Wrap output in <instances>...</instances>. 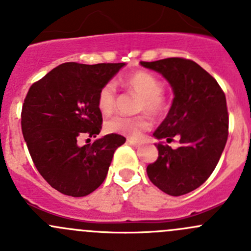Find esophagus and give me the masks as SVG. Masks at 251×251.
I'll return each instance as SVG.
<instances>
[{
  "label": "esophagus",
  "instance_id": "34e87169",
  "mask_svg": "<svg viewBox=\"0 0 251 251\" xmlns=\"http://www.w3.org/2000/svg\"><path fill=\"white\" fill-rule=\"evenodd\" d=\"M127 142L128 144H130V146H133V147H138L140 146V141L138 140H133V138H127Z\"/></svg>",
  "mask_w": 251,
  "mask_h": 251
}]
</instances>
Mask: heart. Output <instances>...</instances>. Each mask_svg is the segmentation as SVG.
I'll return each instance as SVG.
<instances>
[{"label":"heart","mask_w":251,"mask_h":251,"mask_svg":"<svg viewBox=\"0 0 251 251\" xmlns=\"http://www.w3.org/2000/svg\"><path fill=\"white\" fill-rule=\"evenodd\" d=\"M125 86L141 97L138 110L147 111L153 116H161L166 111V102L161 96L163 83L148 72H136L124 81ZM116 93L113 83H105L98 92L97 105L103 115H109L115 108ZM105 131L109 133L138 136L151 127V120L146 115H116L105 121Z\"/></svg>","instance_id":"1"}]
</instances>
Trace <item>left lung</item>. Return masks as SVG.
Listing matches in <instances>:
<instances>
[{"mask_svg": "<svg viewBox=\"0 0 251 251\" xmlns=\"http://www.w3.org/2000/svg\"><path fill=\"white\" fill-rule=\"evenodd\" d=\"M141 65L163 75L174 91L170 110L153 133L160 141L159 156L147 166V175L169 196H183L209 178L224 151L228 137L226 97L193 60L166 58ZM174 138L180 142L176 150L167 144Z\"/></svg>", "mask_w": 251, "mask_h": 251, "instance_id": "left-lung-1", "label": "left lung"}]
</instances>
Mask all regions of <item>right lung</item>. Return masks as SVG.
<instances>
[{"instance_id": "obj_1", "label": "right lung", "mask_w": 251, "mask_h": 251, "mask_svg": "<svg viewBox=\"0 0 251 251\" xmlns=\"http://www.w3.org/2000/svg\"><path fill=\"white\" fill-rule=\"evenodd\" d=\"M125 63H64L32 83L22 109V131L35 166L60 193L85 197L107 177L114 151L126 138L105 135L78 146L102 128L97 97Z\"/></svg>"}]
</instances>
